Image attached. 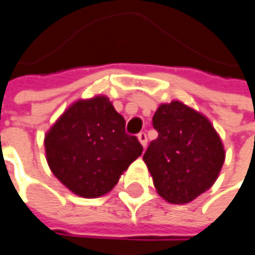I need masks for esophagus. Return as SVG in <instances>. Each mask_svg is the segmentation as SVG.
Returning a JSON list of instances; mask_svg holds the SVG:
<instances>
[{"label": "esophagus", "instance_id": "obj_1", "mask_svg": "<svg viewBox=\"0 0 255 255\" xmlns=\"http://www.w3.org/2000/svg\"><path fill=\"white\" fill-rule=\"evenodd\" d=\"M138 139H139L140 145L143 146V147H146V145H147V136H146V132H139L138 133Z\"/></svg>", "mask_w": 255, "mask_h": 255}]
</instances>
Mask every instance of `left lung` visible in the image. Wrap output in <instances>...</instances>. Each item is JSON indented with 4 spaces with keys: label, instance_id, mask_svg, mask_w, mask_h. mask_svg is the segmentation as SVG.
I'll return each instance as SVG.
<instances>
[{
    "label": "left lung",
    "instance_id": "left-lung-1",
    "mask_svg": "<svg viewBox=\"0 0 255 255\" xmlns=\"http://www.w3.org/2000/svg\"><path fill=\"white\" fill-rule=\"evenodd\" d=\"M158 136L147 146L143 161L157 193L167 202H192L213 186L225 150L211 123L196 110L174 101L153 116Z\"/></svg>",
    "mask_w": 255,
    "mask_h": 255
}]
</instances>
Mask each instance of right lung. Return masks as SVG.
I'll return each mask as SVG.
<instances>
[{
    "mask_svg": "<svg viewBox=\"0 0 255 255\" xmlns=\"http://www.w3.org/2000/svg\"><path fill=\"white\" fill-rule=\"evenodd\" d=\"M143 147L126 132V120L106 97L73 103L45 135V153L53 175L81 197H99Z\"/></svg>",
    "mask_w": 255,
    "mask_h": 255,
    "instance_id": "obj_1",
    "label": "right lung"
}]
</instances>
